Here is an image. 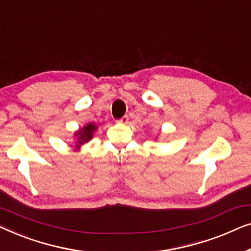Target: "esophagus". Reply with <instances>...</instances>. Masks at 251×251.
Instances as JSON below:
<instances>
[{
	"mask_svg": "<svg viewBox=\"0 0 251 251\" xmlns=\"http://www.w3.org/2000/svg\"><path fill=\"white\" fill-rule=\"evenodd\" d=\"M128 121H129V118L128 116H123V118H121L120 120H118V123H120V125H126V123H128Z\"/></svg>",
	"mask_w": 251,
	"mask_h": 251,
	"instance_id": "34e87169",
	"label": "esophagus"
}]
</instances>
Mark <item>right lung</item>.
Masks as SVG:
<instances>
[{
    "label": "right lung",
    "mask_w": 251,
    "mask_h": 251,
    "mask_svg": "<svg viewBox=\"0 0 251 251\" xmlns=\"http://www.w3.org/2000/svg\"><path fill=\"white\" fill-rule=\"evenodd\" d=\"M97 129L98 126L95 123H87L82 128L76 130L74 132V151H80L82 145L90 142Z\"/></svg>",
    "instance_id": "1"
}]
</instances>
